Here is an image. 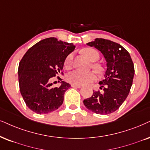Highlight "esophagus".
I'll use <instances>...</instances> for the list:
<instances>
[{
	"instance_id": "obj_1",
	"label": "esophagus",
	"mask_w": 150,
	"mask_h": 150,
	"mask_svg": "<svg viewBox=\"0 0 150 150\" xmlns=\"http://www.w3.org/2000/svg\"><path fill=\"white\" fill-rule=\"evenodd\" d=\"M72 87H74V88H81V85H75V84H71Z\"/></svg>"
}]
</instances>
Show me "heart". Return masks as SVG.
<instances>
[{
    "label": "heart",
    "instance_id": "b5f03b06",
    "mask_svg": "<svg viewBox=\"0 0 150 150\" xmlns=\"http://www.w3.org/2000/svg\"><path fill=\"white\" fill-rule=\"evenodd\" d=\"M81 52L85 57L90 60L91 62H96L99 59V54L94 49L91 48H86L83 49ZM73 60V54H70L66 57L65 61H64V66L66 68L69 69L71 67ZM93 67L98 73H100L102 71V68L98 64H93ZM66 79L69 82L72 84L75 85H85L91 82L96 79V74L94 72H82L78 70L71 72L67 75Z\"/></svg>",
    "mask_w": 150,
    "mask_h": 150
}]
</instances>
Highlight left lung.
<instances>
[{
  "instance_id": "8db88e82",
  "label": "left lung",
  "mask_w": 150,
  "mask_h": 150,
  "mask_svg": "<svg viewBox=\"0 0 150 150\" xmlns=\"http://www.w3.org/2000/svg\"><path fill=\"white\" fill-rule=\"evenodd\" d=\"M86 44L103 54L107 69L105 79L99 82L104 91H93L91 97L84 100V105L96 113L109 114L118 109L127 98L134 76L133 62L127 50L113 41L98 38Z\"/></svg>"
}]
</instances>
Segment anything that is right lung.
<instances>
[{
	"label": "right lung",
	"instance_id": "1",
	"mask_svg": "<svg viewBox=\"0 0 150 150\" xmlns=\"http://www.w3.org/2000/svg\"><path fill=\"white\" fill-rule=\"evenodd\" d=\"M75 48L73 43L50 37L39 41L23 57L18 69L20 91L34 112H52L63 104L71 84L62 81L59 87H52L50 79L61 73L66 57Z\"/></svg>",
	"mask_w": 150,
	"mask_h": 150
}]
</instances>
